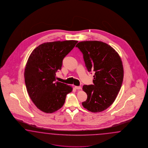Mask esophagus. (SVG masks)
I'll return each instance as SVG.
<instances>
[{
	"mask_svg": "<svg viewBox=\"0 0 148 148\" xmlns=\"http://www.w3.org/2000/svg\"><path fill=\"white\" fill-rule=\"evenodd\" d=\"M75 88L76 89V90H80L81 87L80 86H75Z\"/></svg>",
	"mask_w": 148,
	"mask_h": 148,
	"instance_id": "34e87169",
	"label": "esophagus"
}]
</instances>
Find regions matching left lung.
Wrapping results in <instances>:
<instances>
[{
	"instance_id": "8db88e82",
	"label": "left lung",
	"mask_w": 148,
	"mask_h": 148,
	"mask_svg": "<svg viewBox=\"0 0 148 148\" xmlns=\"http://www.w3.org/2000/svg\"><path fill=\"white\" fill-rule=\"evenodd\" d=\"M88 72H95L93 85H84L87 94L82 106L90 112H102L109 108L121 90L124 77L121 58L112 47L97 40L79 42Z\"/></svg>"
}]
</instances>
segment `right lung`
<instances>
[{
	"instance_id": "1",
	"label": "right lung",
	"mask_w": 148,
	"mask_h": 148,
	"mask_svg": "<svg viewBox=\"0 0 148 148\" xmlns=\"http://www.w3.org/2000/svg\"><path fill=\"white\" fill-rule=\"evenodd\" d=\"M77 40L46 42L32 51L27 61L24 79L27 93L40 110L51 113L64 105L73 87L56 81V73L61 69L62 60Z\"/></svg>"
}]
</instances>
